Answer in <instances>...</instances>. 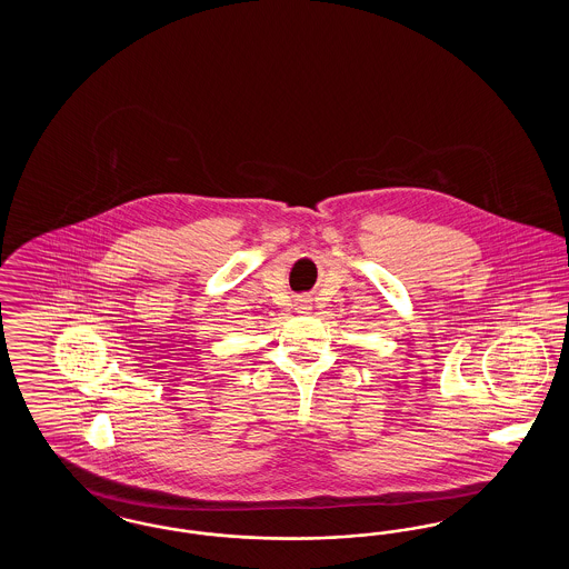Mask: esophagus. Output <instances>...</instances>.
I'll list each match as a JSON object with an SVG mask.
<instances>
[{
	"label": "esophagus",
	"mask_w": 569,
	"mask_h": 569,
	"mask_svg": "<svg viewBox=\"0 0 569 569\" xmlns=\"http://www.w3.org/2000/svg\"><path fill=\"white\" fill-rule=\"evenodd\" d=\"M297 307H298V311H300V313H307V311H309V309H311V300H309V298L298 297L297 298Z\"/></svg>",
	"instance_id": "34e87169"
}]
</instances>
